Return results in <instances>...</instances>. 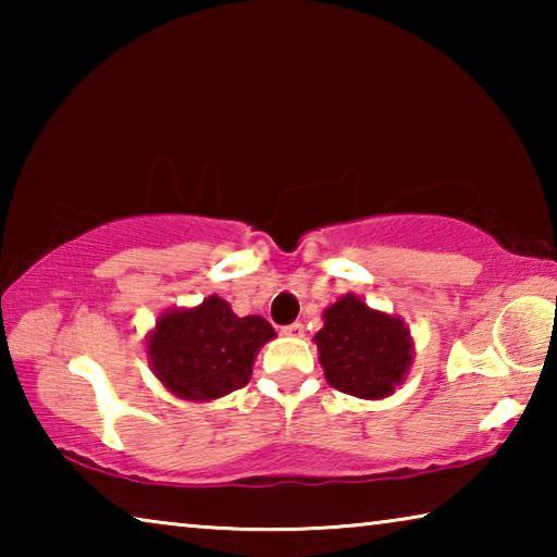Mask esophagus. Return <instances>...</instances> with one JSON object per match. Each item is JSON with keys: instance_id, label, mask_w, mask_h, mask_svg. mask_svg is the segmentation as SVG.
<instances>
[{"instance_id": "obj_1", "label": "esophagus", "mask_w": 557, "mask_h": 557, "mask_svg": "<svg viewBox=\"0 0 557 557\" xmlns=\"http://www.w3.org/2000/svg\"><path fill=\"white\" fill-rule=\"evenodd\" d=\"M301 332H305V326H301L299 322H292L287 326H282V334H287V336H301Z\"/></svg>"}]
</instances>
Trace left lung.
Listing matches in <instances>:
<instances>
[{"label":"left lung","mask_w":557,"mask_h":557,"mask_svg":"<svg viewBox=\"0 0 557 557\" xmlns=\"http://www.w3.org/2000/svg\"><path fill=\"white\" fill-rule=\"evenodd\" d=\"M314 342L326 381L336 391L366 400L391 395L412 358L410 332L400 319L369 309L354 295L326 309Z\"/></svg>","instance_id":"left-lung-1"}]
</instances>
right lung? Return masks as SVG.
Segmentation results:
<instances>
[{"mask_svg": "<svg viewBox=\"0 0 557 557\" xmlns=\"http://www.w3.org/2000/svg\"><path fill=\"white\" fill-rule=\"evenodd\" d=\"M272 336L262 317H238L228 301L209 297L159 317L147 354L157 379L178 398L213 400L250 381L258 348Z\"/></svg>", "mask_w": 557, "mask_h": 557, "instance_id": "right-lung-1", "label": "right lung"}]
</instances>
